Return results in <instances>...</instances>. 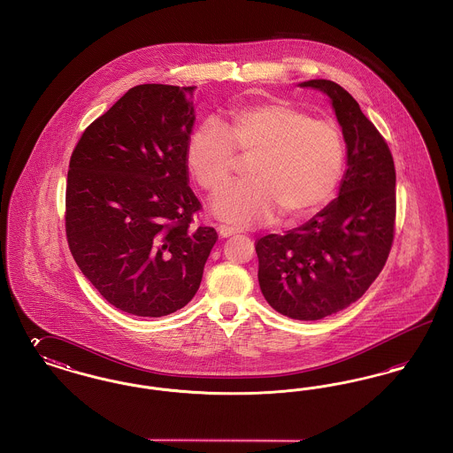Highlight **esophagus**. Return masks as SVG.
Listing matches in <instances>:
<instances>
[{
    "label": "esophagus",
    "instance_id": "obj_1",
    "mask_svg": "<svg viewBox=\"0 0 453 453\" xmlns=\"http://www.w3.org/2000/svg\"><path fill=\"white\" fill-rule=\"evenodd\" d=\"M217 233H219V236L220 237H231L237 234V229H234V227H227V226H219V227H217Z\"/></svg>",
    "mask_w": 453,
    "mask_h": 453
}]
</instances>
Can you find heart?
<instances>
[{
    "label": "heart",
    "mask_w": 453,
    "mask_h": 453,
    "mask_svg": "<svg viewBox=\"0 0 453 453\" xmlns=\"http://www.w3.org/2000/svg\"><path fill=\"white\" fill-rule=\"evenodd\" d=\"M250 159L248 181L212 200V214L237 227L268 222L281 212L290 222L316 214L329 202L345 165L340 129L285 100L233 108L220 127L203 124L188 139L185 163L196 185L217 192Z\"/></svg>",
    "instance_id": "b5f03b06"
}]
</instances>
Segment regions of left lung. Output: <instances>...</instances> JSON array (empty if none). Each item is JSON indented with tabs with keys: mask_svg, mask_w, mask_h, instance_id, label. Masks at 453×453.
Wrapping results in <instances>:
<instances>
[{
	"mask_svg": "<svg viewBox=\"0 0 453 453\" xmlns=\"http://www.w3.org/2000/svg\"><path fill=\"white\" fill-rule=\"evenodd\" d=\"M299 87L329 96L346 142L338 196L287 234L257 242L259 288L283 316L318 321L358 301L382 272L394 239L395 170L388 142L345 88Z\"/></svg>",
	"mask_w": 453,
	"mask_h": 453,
	"instance_id": "obj_1",
	"label": "left lung"
}]
</instances>
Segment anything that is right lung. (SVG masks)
Here are the masks:
<instances>
[{
	"label": "right lung",
	"mask_w": 453,
	"mask_h": 453,
	"mask_svg": "<svg viewBox=\"0 0 453 453\" xmlns=\"http://www.w3.org/2000/svg\"><path fill=\"white\" fill-rule=\"evenodd\" d=\"M194 87L139 85L98 117L67 172L73 258L117 309L161 318L194 299L217 241L190 226L200 202L185 163Z\"/></svg>",
	"instance_id": "right-lung-1"
}]
</instances>
